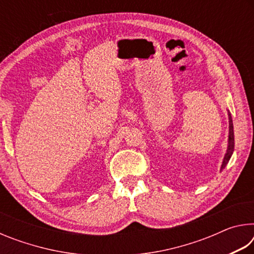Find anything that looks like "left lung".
<instances>
[{
  "label": "left lung",
  "instance_id": "obj_1",
  "mask_svg": "<svg viewBox=\"0 0 254 254\" xmlns=\"http://www.w3.org/2000/svg\"><path fill=\"white\" fill-rule=\"evenodd\" d=\"M227 114H229V123H230L229 145H227V150H226V153H225L224 160H223V163H222L221 170L225 168L226 165H227V162L230 161L232 153H233V151H234V131H233V121H232V117H231V113H230V112H227Z\"/></svg>",
  "mask_w": 254,
  "mask_h": 254
}]
</instances>
